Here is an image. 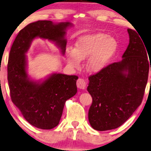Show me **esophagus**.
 <instances>
[{"instance_id": "34e87169", "label": "esophagus", "mask_w": 151, "mask_h": 151, "mask_svg": "<svg viewBox=\"0 0 151 151\" xmlns=\"http://www.w3.org/2000/svg\"><path fill=\"white\" fill-rule=\"evenodd\" d=\"M86 84H87V82L83 78H79L77 80V86L80 89H84L86 86Z\"/></svg>"}]
</instances>
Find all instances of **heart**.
I'll use <instances>...</instances> for the list:
<instances>
[{
    "mask_svg": "<svg viewBox=\"0 0 151 151\" xmlns=\"http://www.w3.org/2000/svg\"><path fill=\"white\" fill-rule=\"evenodd\" d=\"M117 42L105 34H93L80 37L76 41L74 51L67 52V60L73 67L78 68L80 60L88 58L86 68L98 73L104 69L116 52Z\"/></svg>",
    "mask_w": 151,
    "mask_h": 151,
    "instance_id": "b5f03b06",
    "label": "heart"
}]
</instances>
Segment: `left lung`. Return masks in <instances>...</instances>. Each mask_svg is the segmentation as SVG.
I'll use <instances>...</instances> for the list:
<instances>
[{"instance_id": "1", "label": "left lung", "mask_w": 151, "mask_h": 151, "mask_svg": "<svg viewBox=\"0 0 151 151\" xmlns=\"http://www.w3.org/2000/svg\"><path fill=\"white\" fill-rule=\"evenodd\" d=\"M127 31L129 44L122 60L88 78L87 91L93 99L88 121L97 131L120 127L143 99L150 61L149 63L147 49L139 34L131 29Z\"/></svg>"}]
</instances>
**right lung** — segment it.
Masks as SVG:
<instances>
[{"label": "right lung", "instance_id": "obj_1", "mask_svg": "<svg viewBox=\"0 0 151 151\" xmlns=\"http://www.w3.org/2000/svg\"><path fill=\"white\" fill-rule=\"evenodd\" d=\"M71 22L38 20L21 29L14 41L7 65V80L12 102L30 124L51 129L60 120L65 102L77 93V76L52 73L43 81L29 79L27 73L26 53L34 39H47L65 54L66 29Z\"/></svg>", "mask_w": 151, "mask_h": 151}]
</instances>
